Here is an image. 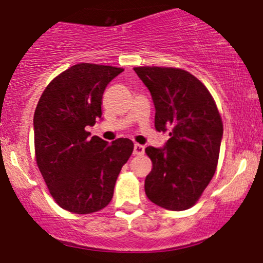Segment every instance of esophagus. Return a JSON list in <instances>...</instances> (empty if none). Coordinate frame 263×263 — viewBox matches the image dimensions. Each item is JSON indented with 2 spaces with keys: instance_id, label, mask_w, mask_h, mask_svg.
<instances>
[{
  "instance_id": "obj_1",
  "label": "esophagus",
  "mask_w": 263,
  "mask_h": 263,
  "mask_svg": "<svg viewBox=\"0 0 263 263\" xmlns=\"http://www.w3.org/2000/svg\"><path fill=\"white\" fill-rule=\"evenodd\" d=\"M145 153V146L140 144L134 145V155H142Z\"/></svg>"
}]
</instances>
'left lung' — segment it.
<instances>
[{
	"mask_svg": "<svg viewBox=\"0 0 263 263\" xmlns=\"http://www.w3.org/2000/svg\"><path fill=\"white\" fill-rule=\"evenodd\" d=\"M155 105V128L169 131L163 147L147 146L153 169L145 193L172 211L196 203L216 171L222 122L205 85L190 72L172 67H135Z\"/></svg>",
	"mask_w": 263,
	"mask_h": 263,
	"instance_id": "obj_1",
	"label": "left lung"
}]
</instances>
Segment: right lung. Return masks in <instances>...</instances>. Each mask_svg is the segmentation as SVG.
Here are the masks:
<instances>
[{
	"instance_id": "right-lung-1",
	"label": "right lung",
	"mask_w": 263,
	"mask_h": 263,
	"mask_svg": "<svg viewBox=\"0 0 263 263\" xmlns=\"http://www.w3.org/2000/svg\"><path fill=\"white\" fill-rule=\"evenodd\" d=\"M123 68L79 63L53 79L34 113L36 164L55 202L75 214L104 209L134 142L108 144L90 137L87 126L102 118L105 87Z\"/></svg>"
}]
</instances>
